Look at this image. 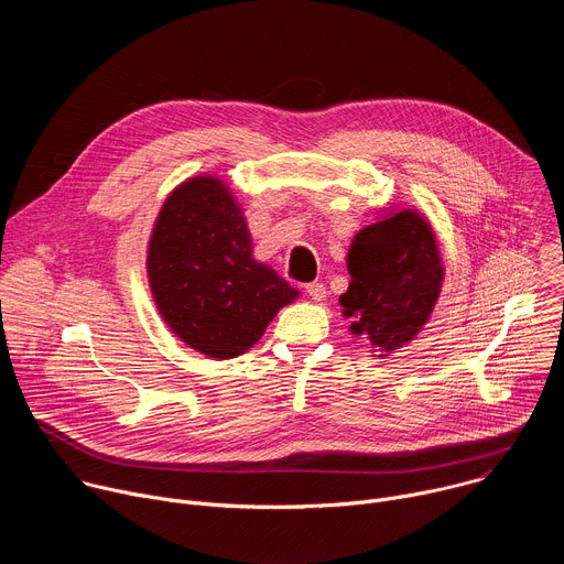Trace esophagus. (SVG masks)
Masks as SVG:
<instances>
[{"instance_id": "obj_1", "label": "esophagus", "mask_w": 564, "mask_h": 564, "mask_svg": "<svg viewBox=\"0 0 564 564\" xmlns=\"http://www.w3.org/2000/svg\"><path fill=\"white\" fill-rule=\"evenodd\" d=\"M305 292H307V296L314 299V301H324V299H326V285L318 283V281L307 283V285H305Z\"/></svg>"}]
</instances>
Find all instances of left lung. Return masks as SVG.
I'll use <instances>...</instances> for the list:
<instances>
[{
  "label": "left lung",
  "mask_w": 564,
  "mask_h": 564,
  "mask_svg": "<svg viewBox=\"0 0 564 564\" xmlns=\"http://www.w3.org/2000/svg\"><path fill=\"white\" fill-rule=\"evenodd\" d=\"M350 285L339 296L350 333L388 357L429 324L444 283V263L431 220L411 207L386 209L361 227L346 259Z\"/></svg>",
  "instance_id": "left-lung-1"
}]
</instances>
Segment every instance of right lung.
<instances>
[{"label": "right lung", "mask_w": 564, "mask_h": 564, "mask_svg": "<svg viewBox=\"0 0 564 564\" xmlns=\"http://www.w3.org/2000/svg\"><path fill=\"white\" fill-rule=\"evenodd\" d=\"M147 279L167 328L209 359L248 352L299 299L252 254V234L225 181L200 174L170 192L151 227Z\"/></svg>", "instance_id": "add662e5"}]
</instances>
